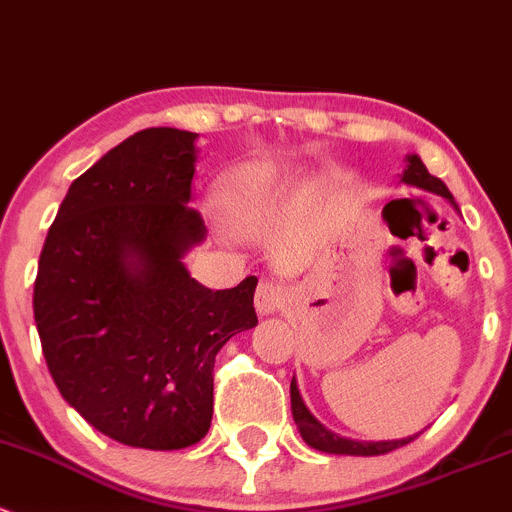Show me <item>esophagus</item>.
Here are the masks:
<instances>
[{
	"label": "esophagus",
	"instance_id": "obj_1",
	"mask_svg": "<svg viewBox=\"0 0 512 512\" xmlns=\"http://www.w3.org/2000/svg\"><path fill=\"white\" fill-rule=\"evenodd\" d=\"M254 303H256V310L261 315L278 313V310H283V305L288 303V291L281 286V283L261 281L256 288Z\"/></svg>",
	"mask_w": 512,
	"mask_h": 512
}]
</instances>
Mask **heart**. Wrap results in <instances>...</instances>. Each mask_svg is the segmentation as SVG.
Returning a JSON list of instances; mask_svg holds the SVG:
<instances>
[{"instance_id": "b5f03b06", "label": "heart", "mask_w": 512, "mask_h": 512, "mask_svg": "<svg viewBox=\"0 0 512 512\" xmlns=\"http://www.w3.org/2000/svg\"><path fill=\"white\" fill-rule=\"evenodd\" d=\"M273 182V170L263 162L244 165L231 170L217 184V197L224 212L231 217H249L251 212L261 204L263 194L268 192Z\"/></svg>"}]
</instances>
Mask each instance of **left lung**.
<instances>
[{
  "instance_id": "1",
  "label": "left lung",
  "mask_w": 512,
  "mask_h": 512,
  "mask_svg": "<svg viewBox=\"0 0 512 512\" xmlns=\"http://www.w3.org/2000/svg\"><path fill=\"white\" fill-rule=\"evenodd\" d=\"M402 182L449 199V202L453 204V209L458 212L449 187H446L439 177L429 175V170H426L419 155H407V167H404V172H402ZM291 409H293V419H295V424H298V431H300V436H303L305 444L313 446V449H318V451H325V453H337V456H382V453L399 449V446H407L409 441H414L416 436H419V434H414V436H407V439H392V441H355V439H345V436H337L335 431L325 429V426L320 424L313 414H310V409L305 407L303 397H300V392H298V382H295V377L291 379Z\"/></svg>"
}]
</instances>
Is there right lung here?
Segmentation results:
<instances>
[{"mask_svg": "<svg viewBox=\"0 0 512 512\" xmlns=\"http://www.w3.org/2000/svg\"><path fill=\"white\" fill-rule=\"evenodd\" d=\"M194 142L187 130H140L73 179L34 283L61 397L135 449H187L207 436L217 352L258 323L256 276L209 291L182 261L207 236L189 207Z\"/></svg>", "mask_w": 512, "mask_h": 512, "instance_id": "obj_1", "label": "right lung"}]
</instances>
